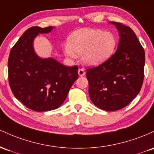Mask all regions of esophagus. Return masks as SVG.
<instances>
[{
	"mask_svg": "<svg viewBox=\"0 0 154 154\" xmlns=\"http://www.w3.org/2000/svg\"><path fill=\"white\" fill-rule=\"evenodd\" d=\"M79 75H80V76H84V75H85V73H86V72H85V70H84V69H79Z\"/></svg>",
	"mask_w": 154,
	"mask_h": 154,
	"instance_id": "34e87169",
	"label": "esophagus"
}]
</instances>
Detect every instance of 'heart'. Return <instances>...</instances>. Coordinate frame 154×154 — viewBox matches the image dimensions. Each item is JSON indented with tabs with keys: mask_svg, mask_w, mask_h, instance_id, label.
Wrapping results in <instances>:
<instances>
[{
	"mask_svg": "<svg viewBox=\"0 0 154 154\" xmlns=\"http://www.w3.org/2000/svg\"><path fill=\"white\" fill-rule=\"evenodd\" d=\"M116 45V38L112 32L83 29L69 36L63 50L68 57L75 58L79 54L86 65H98L113 54Z\"/></svg>",
	"mask_w": 154,
	"mask_h": 154,
	"instance_id": "obj_1",
	"label": "heart"
}]
</instances>
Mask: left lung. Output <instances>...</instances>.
Segmentation results:
<instances>
[{
  "label": "left lung",
  "mask_w": 154,
  "mask_h": 154,
  "mask_svg": "<svg viewBox=\"0 0 154 154\" xmlns=\"http://www.w3.org/2000/svg\"><path fill=\"white\" fill-rule=\"evenodd\" d=\"M119 31L116 51L98 66L86 70L89 94L97 107L122 109L139 94L144 79L145 51L130 27L111 22Z\"/></svg>",
  "instance_id": "8db88e82"
}]
</instances>
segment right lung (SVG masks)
Instances as JSON below:
<instances>
[{
  "label": "right lung",
  "instance_id": "obj_1",
  "mask_svg": "<svg viewBox=\"0 0 154 154\" xmlns=\"http://www.w3.org/2000/svg\"><path fill=\"white\" fill-rule=\"evenodd\" d=\"M52 27L33 26L11 48L8 61V83L15 97L27 108L42 112L58 108L79 77L78 66L67 67L54 59H41L32 41Z\"/></svg>",
  "mask_w": 154,
  "mask_h": 154
}]
</instances>
